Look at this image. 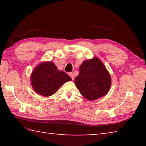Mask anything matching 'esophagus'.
I'll return each instance as SVG.
<instances>
[{"mask_svg": "<svg viewBox=\"0 0 146 146\" xmlns=\"http://www.w3.org/2000/svg\"><path fill=\"white\" fill-rule=\"evenodd\" d=\"M69 75L70 76V77L71 78V79H72V80H73V79H74V75H73V73H70V74H69Z\"/></svg>", "mask_w": 146, "mask_h": 146, "instance_id": "1", "label": "esophagus"}]
</instances>
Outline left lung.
<instances>
[{
    "label": "left lung",
    "instance_id": "obj_1",
    "mask_svg": "<svg viewBox=\"0 0 146 146\" xmlns=\"http://www.w3.org/2000/svg\"><path fill=\"white\" fill-rule=\"evenodd\" d=\"M75 79L81 95L89 100H95L106 95L111 87V80L103 63L97 57L84 61Z\"/></svg>",
    "mask_w": 146,
    "mask_h": 146
}]
</instances>
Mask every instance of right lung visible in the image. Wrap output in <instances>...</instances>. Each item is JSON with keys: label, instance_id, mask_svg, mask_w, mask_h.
Masks as SVG:
<instances>
[{"label": "right lung", "instance_id": "1", "mask_svg": "<svg viewBox=\"0 0 146 146\" xmlns=\"http://www.w3.org/2000/svg\"><path fill=\"white\" fill-rule=\"evenodd\" d=\"M71 80V77L64 71H59L51 62L39 64L31 76L33 90L45 97L53 95L62 85Z\"/></svg>", "mask_w": 146, "mask_h": 146}]
</instances>
